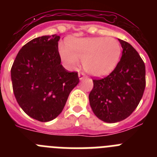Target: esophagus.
<instances>
[{
  "instance_id": "34e87169",
  "label": "esophagus",
  "mask_w": 157,
  "mask_h": 157,
  "mask_svg": "<svg viewBox=\"0 0 157 157\" xmlns=\"http://www.w3.org/2000/svg\"><path fill=\"white\" fill-rule=\"evenodd\" d=\"M85 74L84 73H82V72H80V73H78V78H79V79L82 80L84 78H85Z\"/></svg>"
}]
</instances>
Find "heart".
Masks as SVG:
<instances>
[{
    "label": "heart",
    "mask_w": 157,
    "mask_h": 157,
    "mask_svg": "<svg viewBox=\"0 0 157 157\" xmlns=\"http://www.w3.org/2000/svg\"><path fill=\"white\" fill-rule=\"evenodd\" d=\"M58 51L70 70L77 69L79 60H82L83 68L88 74L101 77L114 70L121 56L122 47L114 37H84L70 40L67 47L59 45Z\"/></svg>",
    "instance_id": "b5f03b06"
}]
</instances>
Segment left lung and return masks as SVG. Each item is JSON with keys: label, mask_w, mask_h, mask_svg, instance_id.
I'll return each instance as SVG.
<instances>
[{"label": "left lung", "mask_w": 157, "mask_h": 157, "mask_svg": "<svg viewBox=\"0 0 157 157\" xmlns=\"http://www.w3.org/2000/svg\"><path fill=\"white\" fill-rule=\"evenodd\" d=\"M120 61L107 77L93 80L90 105L95 116L106 123L125 120L138 107L145 88V66L132 45L119 39Z\"/></svg>", "instance_id": "left-lung-1"}]
</instances>
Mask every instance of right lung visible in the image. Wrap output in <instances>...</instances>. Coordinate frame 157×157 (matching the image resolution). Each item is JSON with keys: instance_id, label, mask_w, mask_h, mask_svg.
Listing matches in <instances>:
<instances>
[{"instance_id": "add662e5", "label": "right lung", "mask_w": 157, "mask_h": 157, "mask_svg": "<svg viewBox=\"0 0 157 157\" xmlns=\"http://www.w3.org/2000/svg\"><path fill=\"white\" fill-rule=\"evenodd\" d=\"M59 36L36 37L23 45L11 69L12 88L26 114L48 122L63 111L71 91L79 82L77 72L60 64Z\"/></svg>"}]
</instances>
